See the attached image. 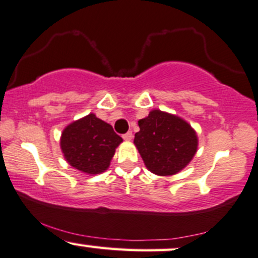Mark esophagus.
<instances>
[{
	"label": "esophagus",
	"instance_id": "obj_1",
	"mask_svg": "<svg viewBox=\"0 0 258 258\" xmlns=\"http://www.w3.org/2000/svg\"><path fill=\"white\" fill-rule=\"evenodd\" d=\"M123 139L125 141H130L133 139V133L132 132H128V133H126V134H124L123 135Z\"/></svg>",
	"mask_w": 258,
	"mask_h": 258
}]
</instances>
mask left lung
I'll use <instances>...</instances> for the list:
<instances>
[{
    "label": "left lung",
    "instance_id": "left-lung-1",
    "mask_svg": "<svg viewBox=\"0 0 258 258\" xmlns=\"http://www.w3.org/2000/svg\"><path fill=\"white\" fill-rule=\"evenodd\" d=\"M134 144L146 168L159 176L181 171L198 148L195 129L182 118L153 110L139 120Z\"/></svg>",
    "mask_w": 258,
    "mask_h": 258
}]
</instances>
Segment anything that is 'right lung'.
<instances>
[{
    "mask_svg": "<svg viewBox=\"0 0 258 258\" xmlns=\"http://www.w3.org/2000/svg\"><path fill=\"white\" fill-rule=\"evenodd\" d=\"M122 141L110 124L90 113L63 129L60 147L70 165L86 174L95 175L110 166L116 148Z\"/></svg>",
    "mask_w": 258,
    "mask_h": 258,
    "instance_id": "obj_1",
    "label": "right lung"
}]
</instances>
